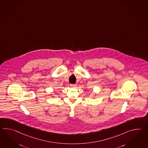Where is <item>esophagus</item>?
Instances as JSON below:
<instances>
[{"label": "esophagus", "mask_w": 148, "mask_h": 148, "mask_svg": "<svg viewBox=\"0 0 148 148\" xmlns=\"http://www.w3.org/2000/svg\"><path fill=\"white\" fill-rule=\"evenodd\" d=\"M70 86H71L72 88H75L76 86V84H70Z\"/></svg>", "instance_id": "34e87169"}]
</instances>
